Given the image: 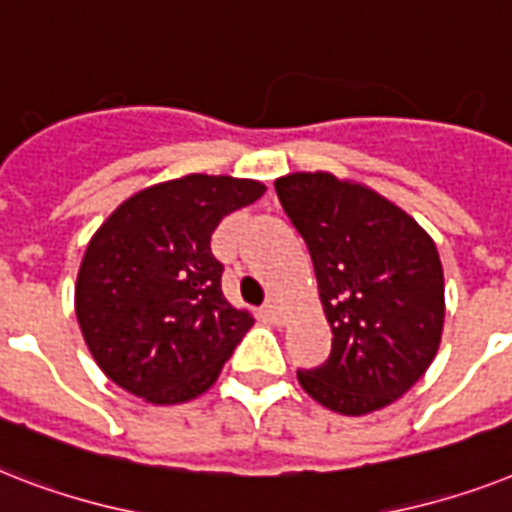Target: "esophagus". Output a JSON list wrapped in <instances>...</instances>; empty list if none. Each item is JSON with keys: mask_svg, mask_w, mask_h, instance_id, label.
Instances as JSON below:
<instances>
[{"mask_svg": "<svg viewBox=\"0 0 512 512\" xmlns=\"http://www.w3.org/2000/svg\"><path fill=\"white\" fill-rule=\"evenodd\" d=\"M263 315H265V318H268L270 323H281V318H284V315H281V307H278L276 299H268V302H265V305H263Z\"/></svg>", "mask_w": 512, "mask_h": 512, "instance_id": "1", "label": "esophagus"}]
</instances>
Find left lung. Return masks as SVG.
I'll return each instance as SVG.
<instances>
[{"instance_id": "8db88e82", "label": "left lung", "mask_w": 512, "mask_h": 512, "mask_svg": "<svg viewBox=\"0 0 512 512\" xmlns=\"http://www.w3.org/2000/svg\"><path fill=\"white\" fill-rule=\"evenodd\" d=\"M276 191L310 249L334 334L326 363L297 371L299 384L334 413H376L429 371L442 344L434 239L371 186L326 170L276 178Z\"/></svg>"}]
</instances>
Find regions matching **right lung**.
Masks as SVG:
<instances>
[{
    "mask_svg": "<svg viewBox=\"0 0 512 512\" xmlns=\"http://www.w3.org/2000/svg\"><path fill=\"white\" fill-rule=\"evenodd\" d=\"M263 194L252 178L189 173L136 191L91 236L76 281L78 326L120 389L181 405L218 381L255 318L223 297L210 239Z\"/></svg>",
    "mask_w": 512,
    "mask_h": 512,
    "instance_id": "obj_1",
    "label": "right lung"
}]
</instances>
